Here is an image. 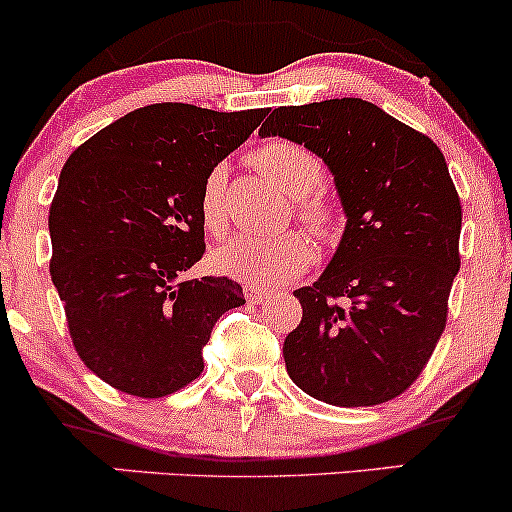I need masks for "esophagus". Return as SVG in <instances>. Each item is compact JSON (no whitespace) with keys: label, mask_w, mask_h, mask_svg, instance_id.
Listing matches in <instances>:
<instances>
[{"label":"esophagus","mask_w":512,"mask_h":512,"mask_svg":"<svg viewBox=\"0 0 512 512\" xmlns=\"http://www.w3.org/2000/svg\"><path fill=\"white\" fill-rule=\"evenodd\" d=\"M267 291L265 289H260V286H247L245 289V299L250 301V303H262L267 299Z\"/></svg>","instance_id":"1"}]
</instances>
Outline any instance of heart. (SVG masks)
Here are the masks:
<instances>
[{"label":"heart","mask_w":512,"mask_h":512,"mask_svg":"<svg viewBox=\"0 0 512 512\" xmlns=\"http://www.w3.org/2000/svg\"><path fill=\"white\" fill-rule=\"evenodd\" d=\"M252 160L265 172L269 182L277 184L289 196H296V211L308 226L323 238L333 235L338 211L318 192V187L323 184V167L316 155L289 140H274V143L262 145L252 155ZM226 177V165H216L211 167L201 184L199 213L211 233H221L226 226V204H223ZM313 252L316 250H313L308 235L299 230H284V233L274 235L240 233L218 247L213 262H216L218 272L240 279V282L279 286L294 282L303 269L311 265Z\"/></svg>","instance_id":"obj_1"}]
</instances>
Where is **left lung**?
<instances>
[{"instance_id": "8db88e82", "label": "left lung", "mask_w": 512, "mask_h": 512, "mask_svg": "<svg viewBox=\"0 0 512 512\" xmlns=\"http://www.w3.org/2000/svg\"><path fill=\"white\" fill-rule=\"evenodd\" d=\"M260 133L316 153L347 216L318 282L294 291L303 318L284 340L286 372L330 406L401 396L445 330L459 272L462 204L445 155L362 99L279 106Z\"/></svg>"}]
</instances>
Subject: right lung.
Returning <instances> with one entry per match:
<instances>
[{
	"label": "right lung",
	"instance_id": "obj_1",
	"mask_svg": "<svg viewBox=\"0 0 512 512\" xmlns=\"http://www.w3.org/2000/svg\"><path fill=\"white\" fill-rule=\"evenodd\" d=\"M265 114L150 104L67 157L48 216L50 279L77 355L114 389L162 398L192 384L216 320L245 303L233 279L184 274L206 250V174Z\"/></svg>",
	"mask_w": 512,
	"mask_h": 512
}]
</instances>
